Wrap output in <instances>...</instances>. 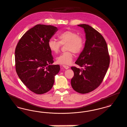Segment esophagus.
Masks as SVG:
<instances>
[{
    "mask_svg": "<svg viewBox=\"0 0 127 127\" xmlns=\"http://www.w3.org/2000/svg\"><path fill=\"white\" fill-rule=\"evenodd\" d=\"M62 67L64 68H65V69H68L69 68V66H68V65H62Z\"/></svg>",
    "mask_w": 127,
    "mask_h": 127,
    "instance_id": "34e87169",
    "label": "esophagus"
}]
</instances>
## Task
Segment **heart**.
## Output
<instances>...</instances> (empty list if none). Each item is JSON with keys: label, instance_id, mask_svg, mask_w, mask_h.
<instances>
[{"label": "heart", "instance_id": "1", "mask_svg": "<svg viewBox=\"0 0 127 127\" xmlns=\"http://www.w3.org/2000/svg\"><path fill=\"white\" fill-rule=\"evenodd\" d=\"M59 41L51 38L48 43V47L52 52L57 53L59 51L61 44L67 43L66 50L67 51L62 53L56 58L57 62L61 64H69L73 59V54L79 53L82 51L84 42L83 38L74 32L66 31L58 35Z\"/></svg>", "mask_w": 127, "mask_h": 127}]
</instances>
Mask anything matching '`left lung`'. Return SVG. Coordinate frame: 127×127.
Returning <instances> with one entry per match:
<instances>
[{
    "mask_svg": "<svg viewBox=\"0 0 127 127\" xmlns=\"http://www.w3.org/2000/svg\"><path fill=\"white\" fill-rule=\"evenodd\" d=\"M77 26L84 30L86 41L83 51L75 63L80 67H71L74 76L71 79L73 89L78 93H90L101 84L110 64L106 42L101 34L86 24Z\"/></svg>",
    "mask_w": 127,
    "mask_h": 127,
    "instance_id": "obj_1",
    "label": "left lung"
}]
</instances>
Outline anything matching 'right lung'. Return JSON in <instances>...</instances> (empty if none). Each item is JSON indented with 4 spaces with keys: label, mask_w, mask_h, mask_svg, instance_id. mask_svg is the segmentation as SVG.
Segmentation results:
<instances>
[{
    "label": "right lung",
    "mask_w": 127,
    "mask_h": 127,
    "mask_svg": "<svg viewBox=\"0 0 127 127\" xmlns=\"http://www.w3.org/2000/svg\"><path fill=\"white\" fill-rule=\"evenodd\" d=\"M58 31L53 26L37 25L28 30L17 44L15 51L17 75L31 91L38 94L50 91L59 65L54 61L48 43Z\"/></svg>",
    "instance_id": "add662e5"
}]
</instances>
